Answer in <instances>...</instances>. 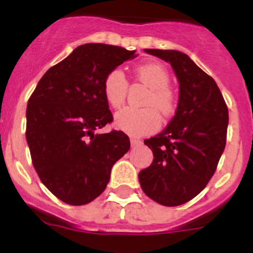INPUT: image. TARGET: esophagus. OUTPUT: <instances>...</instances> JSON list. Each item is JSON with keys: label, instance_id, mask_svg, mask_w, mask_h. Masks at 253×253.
Instances as JSON below:
<instances>
[{"label": "esophagus", "instance_id": "34e87169", "mask_svg": "<svg viewBox=\"0 0 253 253\" xmlns=\"http://www.w3.org/2000/svg\"><path fill=\"white\" fill-rule=\"evenodd\" d=\"M130 144H131V148H138V147H140V145H143V142L142 140H139V139L131 138Z\"/></svg>", "mask_w": 253, "mask_h": 253}]
</instances>
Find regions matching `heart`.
Segmentation results:
<instances>
[{"mask_svg":"<svg viewBox=\"0 0 253 253\" xmlns=\"http://www.w3.org/2000/svg\"><path fill=\"white\" fill-rule=\"evenodd\" d=\"M136 79L150 87L148 105H155L164 115H170L174 110L175 99L169 89V74L159 62H143L134 69ZM104 96L113 108H119L125 100L128 81L120 69L110 71L103 85ZM115 126L131 136H144L161 126V115L153 106L148 108H124L115 114Z\"/></svg>","mask_w":253,"mask_h":253,"instance_id":"heart-1","label":"heart"}]
</instances>
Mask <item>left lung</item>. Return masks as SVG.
<instances>
[{"label":"left lung","instance_id":"1","mask_svg":"<svg viewBox=\"0 0 253 253\" xmlns=\"http://www.w3.org/2000/svg\"><path fill=\"white\" fill-rule=\"evenodd\" d=\"M169 62L179 83L174 117L167 128L144 140L153 163L139 173L143 192L159 205L174 207L205 189L226 147L228 109L216 81L188 55L145 48Z\"/></svg>","mask_w":253,"mask_h":253}]
</instances>
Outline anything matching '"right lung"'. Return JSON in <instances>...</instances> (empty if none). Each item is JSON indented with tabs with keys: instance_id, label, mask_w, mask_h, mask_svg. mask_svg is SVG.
<instances>
[{
	"instance_id": "1",
	"label": "right lung",
	"mask_w": 253,
	"mask_h": 253,
	"mask_svg": "<svg viewBox=\"0 0 253 253\" xmlns=\"http://www.w3.org/2000/svg\"><path fill=\"white\" fill-rule=\"evenodd\" d=\"M135 51L84 43L48 69L26 110V140L32 164L60 201L83 206L100 196L110 172L130 148L126 134L99 129L113 120L104 80Z\"/></svg>"
}]
</instances>
